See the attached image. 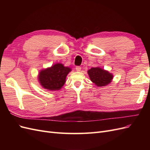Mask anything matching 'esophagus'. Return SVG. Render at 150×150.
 Listing matches in <instances>:
<instances>
[{
  "label": "esophagus",
  "instance_id": "34e87169",
  "mask_svg": "<svg viewBox=\"0 0 150 150\" xmlns=\"http://www.w3.org/2000/svg\"><path fill=\"white\" fill-rule=\"evenodd\" d=\"M81 67H80V66H76V70L77 71H81Z\"/></svg>",
  "mask_w": 150,
  "mask_h": 150
}]
</instances>
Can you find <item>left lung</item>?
Masks as SVG:
<instances>
[{
    "instance_id": "8db88e82",
    "label": "left lung",
    "mask_w": 150,
    "mask_h": 150,
    "mask_svg": "<svg viewBox=\"0 0 150 150\" xmlns=\"http://www.w3.org/2000/svg\"><path fill=\"white\" fill-rule=\"evenodd\" d=\"M91 81L98 87H103L110 84L113 79L112 73L100 67H92L88 71Z\"/></svg>"
}]
</instances>
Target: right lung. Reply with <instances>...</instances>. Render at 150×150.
<instances>
[{"label": "right lung", "instance_id": "add662e5", "mask_svg": "<svg viewBox=\"0 0 150 150\" xmlns=\"http://www.w3.org/2000/svg\"><path fill=\"white\" fill-rule=\"evenodd\" d=\"M71 68L64 66L61 63H56L52 66L40 70L38 81L40 86L48 91L61 89L66 83V79Z\"/></svg>", "mask_w": 150, "mask_h": 150}]
</instances>
